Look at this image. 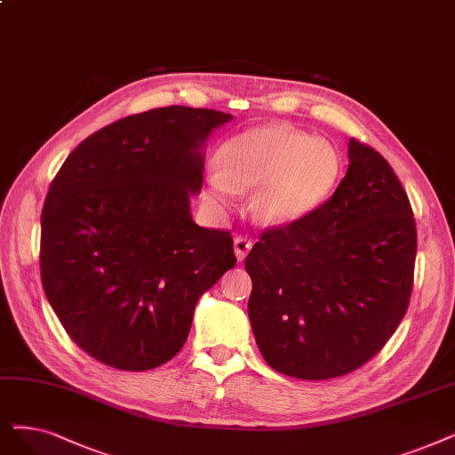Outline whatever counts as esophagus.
Instances as JSON below:
<instances>
[{"label": "esophagus", "mask_w": 455, "mask_h": 455, "mask_svg": "<svg viewBox=\"0 0 455 455\" xmlns=\"http://www.w3.org/2000/svg\"><path fill=\"white\" fill-rule=\"evenodd\" d=\"M233 248H235V256H237L239 261H243L251 248V241L248 237H243V235H237L233 241Z\"/></svg>", "instance_id": "34e87169"}]
</instances>
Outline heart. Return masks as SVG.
I'll return each mask as SVG.
<instances>
[{"instance_id": "obj_1", "label": "heart", "mask_w": 455, "mask_h": 455, "mask_svg": "<svg viewBox=\"0 0 455 455\" xmlns=\"http://www.w3.org/2000/svg\"><path fill=\"white\" fill-rule=\"evenodd\" d=\"M222 172L209 177L212 197L228 205L235 188H256L251 211L265 224H287L317 209L338 183L341 162L332 145L285 124H263L228 140Z\"/></svg>"}]
</instances>
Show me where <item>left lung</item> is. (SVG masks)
Instances as JSON below:
<instances>
[{"label": "left lung", "mask_w": 455, "mask_h": 455, "mask_svg": "<svg viewBox=\"0 0 455 455\" xmlns=\"http://www.w3.org/2000/svg\"><path fill=\"white\" fill-rule=\"evenodd\" d=\"M416 224L388 162L349 140V168L329 202L261 233L244 261L248 317L270 368L323 380L375 356L402 323Z\"/></svg>", "instance_id": "8db88e82"}]
</instances>
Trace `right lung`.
I'll return each instance as SVG.
<instances>
[{
	"instance_id": "add662e5",
	"label": "right lung",
	"mask_w": 455,
	"mask_h": 455,
	"mask_svg": "<svg viewBox=\"0 0 455 455\" xmlns=\"http://www.w3.org/2000/svg\"><path fill=\"white\" fill-rule=\"evenodd\" d=\"M233 116L168 106L85 138L53 177L41 214V278L87 355L153 370L183 347L196 304L237 259L228 231L199 228L204 145Z\"/></svg>"
}]
</instances>
